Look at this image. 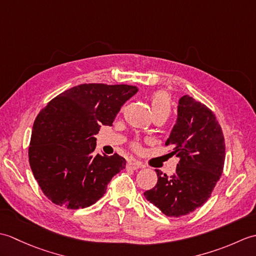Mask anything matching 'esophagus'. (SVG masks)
<instances>
[{
	"label": "esophagus",
	"mask_w": 256,
	"mask_h": 256,
	"mask_svg": "<svg viewBox=\"0 0 256 256\" xmlns=\"http://www.w3.org/2000/svg\"><path fill=\"white\" fill-rule=\"evenodd\" d=\"M128 166L130 168H132V170H138V168L143 167V165L140 164V162L138 160H130V162H128Z\"/></svg>",
	"instance_id": "1"
}]
</instances>
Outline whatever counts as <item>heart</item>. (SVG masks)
I'll return each mask as SVG.
<instances>
[{"instance_id": "heart-1", "label": "heart", "mask_w": 256, "mask_h": 256, "mask_svg": "<svg viewBox=\"0 0 256 256\" xmlns=\"http://www.w3.org/2000/svg\"><path fill=\"white\" fill-rule=\"evenodd\" d=\"M150 106L154 116H165L168 118L170 113V99L167 92L156 91L150 96ZM131 148L135 150H140V144L138 142H132Z\"/></svg>"}]
</instances>
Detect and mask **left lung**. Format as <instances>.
Segmentation results:
<instances>
[{
    "label": "left lung",
    "mask_w": 256,
    "mask_h": 256,
    "mask_svg": "<svg viewBox=\"0 0 256 256\" xmlns=\"http://www.w3.org/2000/svg\"><path fill=\"white\" fill-rule=\"evenodd\" d=\"M178 156L176 172L168 177L156 170V186L145 198L168 216L189 214L202 206L224 172L226 143L214 113L204 103L184 96L179 100L177 123L165 143Z\"/></svg>",
    "instance_id": "8db88e82"
}]
</instances>
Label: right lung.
<instances>
[{"label":"right lung","instance_id":"add662e5","mask_svg":"<svg viewBox=\"0 0 256 256\" xmlns=\"http://www.w3.org/2000/svg\"><path fill=\"white\" fill-rule=\"evenodd\" d=\"M138 88L84 84L64 91L35 118L28 148L32 172L42 194L67 209L86 208L106 194L126 160L94 154L101 125H112Z\"/></svg>","mask_w":256,"mask_h":256}]
</instances>
